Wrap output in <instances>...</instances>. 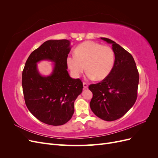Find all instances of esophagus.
I'll use <instances>...</instances> for the list:
<instances>
[{
	"instance_id": "esophagus-1",
	"label": "esophagus",
	"mask_w": 158,
	"mask_h": 158,
	"mask_svg": "<svg viewBox=\"0 0 158 158\" xmlns=\"http://www.w3.org/2000/svg\"><path fill=\"white\" fill-rule=\"evenodd\" d=\"M83 86H84V89H85V88H88V84H87V83L83 82Z\"/></svg>"
}]
</instances>
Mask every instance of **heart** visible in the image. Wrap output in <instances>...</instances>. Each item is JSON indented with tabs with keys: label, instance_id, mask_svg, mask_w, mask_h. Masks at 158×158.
<instances>
[{
	"label": "heart",
	"instance_id": "obj_1",
	"mask_svg": "<svg viewBox=\"0 0 158 158\" xmlns=\"http://www.w3.org/2000/svg\"><path fill=\"white\" fill-rule=\"evenodd\" d=\"M66 63L76 78L80 77L85 69L89 79L102 80L113 68L114 53L109 46L102 45L94 41H85L76 47L74 55L67 57Z\"/></svg>",
	"mask_w": 158,
	"mask_h": 158
}]
</instances>
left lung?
Returning a JSON list of instances; mask_svg holds the SVG:
<instances>
[{
    "label": "left lung",
    "mask_w": 158,
    "mask_h": 158,
    "mask_svg": "<svg viewBox=\"0 0 158 158\" xmlns=\"http://www.w3.org/2000/svg\"><path fill=\"white\" fill-rule=\"evenodd\" d=\"M101 39L112 44L114 63L106 78L89 85L93 94L89 106L97 117L113 121L122 117L136 102L139 74L131 53L108 38Z\"/></svg>",
    "instance_id": "left-lung-1"
}]
</instances>
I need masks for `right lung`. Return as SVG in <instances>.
Masks as SVG:
<instances>
[{"label": "right lung", "mask_w": 158, "mask_h": 158, "mask_svg": "<svg viewBox=\"0 0 158 158\" xmlns=\"http://www.w3.org/2000/svg\"><path fill=\"white\" fill-rule=\"evenodd\" d=\"M70 49L67 40L47 41L30 54L22 72L26 106L33 116L47 125L59 126L67 123L74 112L75 100L82 92L81 80L70 78L66 70ZM42 60L55 63L49 77H42L37 70L36 63Z\"/></svg>", "instance_id": "add662e5"}]
</instances>
